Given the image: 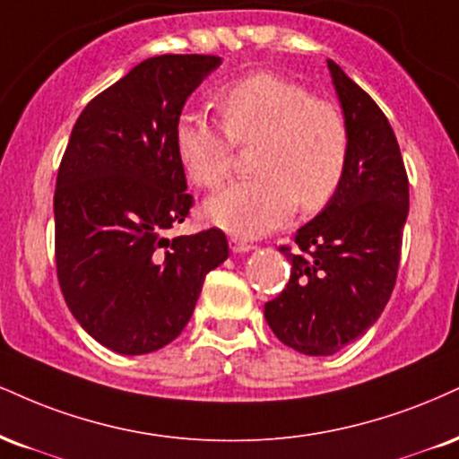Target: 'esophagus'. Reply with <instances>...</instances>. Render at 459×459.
Segmentation results:
<instances>
[{
  "instance_id": "obj_1",
  "label": "esophagus",
  "mask_w": 459,
  "mask_h": 459,
  "mask_svg": "<svg viewBox=\"0 0 459 459\" xmlns=\"http://www.w3.org/2000/svg\"><path fill=\"white\" fill-rule=\"evenodd\" d=\"M229 246H230V250H233L235 254H244V252L254 250V246L250 244V241L241 239V237H230Z\"/></svg>"
}]
</instances>
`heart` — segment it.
Listing matches in <instances>:
<instances>
[{"mask_svg":"<svg viewBox=\"0 0 459 459\" xmlns=\"http://www.w3.org/2000/svg\"><path fill=\"white\" fill-rule=\"evenodd\" d=\"M224 128L203 115L177 121L175 149L184 170L201 187L230 173L233 143L250 145L258 177L233 181L207 198L203 213L229 233L258 237L280 229L299 205L318 212L338 192L349 162V128L333 104L312 100L299 82L256 72L218 96Z\"/></svg>","mask_w":459,"mask_h":459,"instance_id":"1","label":"heart"}]
</instances>
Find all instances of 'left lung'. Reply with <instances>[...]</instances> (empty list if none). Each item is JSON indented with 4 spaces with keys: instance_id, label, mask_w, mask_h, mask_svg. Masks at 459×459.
Segmentation results:
<instances>
[{
    "instance_id": "1",
    "label": "left lung",
    "mask_w": 459,
    "mask_h": 459,
    "mask_svg": "<svg viewBox=\"0 0 459 459\" xmlns=\"http://www.w3.org/2000/svg\"><path fill=\"white\" fill-rule=\"evenodd\" d=\"M327 68L349 128V162L323 212L280 247L290 280L264 318L280 342L312 357L344 349L377 323L400 264L408 177L400 145L378 104L338 64Z\"/></svg>"
}]
</instances>
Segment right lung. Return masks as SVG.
I'll return each mask as SVG.
<instances>
[{
  "label": "right lung",
  "instance_id": "add662e5",
  "mask_svg": "<svg viewBox=\"0 0 459 459\" xmlns=\"http://www.w3.org/2000/svg\"><path fill=\"white\" fill-rule=\"evenodd\" d=\"M215 55H158L87 104L55 190V261L72 316L119 355H147L184 331L205 275L229 258L218 229L169 239L192 207L175 149L190 93Z\"/></svg>",
  "mask_w": 459,
  "mask_h": 459
}]
</instances>
